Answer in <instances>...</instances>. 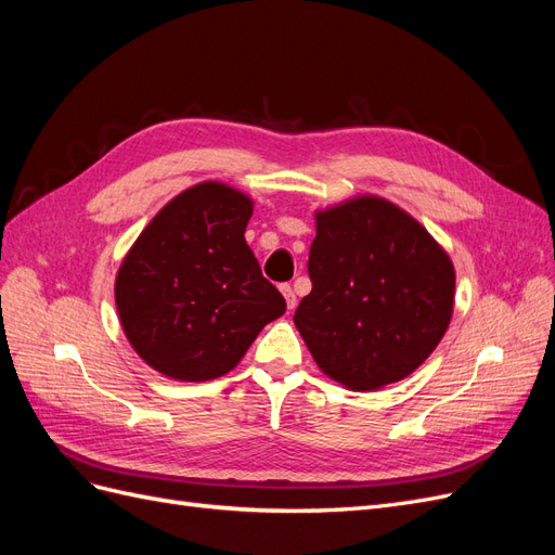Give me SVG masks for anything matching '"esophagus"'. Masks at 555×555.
Returning <instances> with one entry per match:
<instances>
[{
  "label": "esophagus",
  "instance_id": "34e87169",
  "mask_svg": "<svg viewBox=\"0 0 555 555\" xmlns=\"http://www.w3.org/2000/svg\"><path fill=\"white\" fill-rule=\"evenodd\" d=\"M280 292H282L284 300H287V308H289V310H294V308H296V294H294V289L289 287V284H282Z\"/></svg>",
  "mask_w": 555,
  "mask_h": 555
}]
</instances>
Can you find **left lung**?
<instances>
[{
    "mask_svg": "<svg viewBox=\"0 0 555 555\" xmlns=\"http://www.w3.org/2000/svg\"><path fill=\"white\" fill-rule=\"evenodd\" d=\"M314 227L312 292L294 324L319 371L351 391L405 379L451 322L456 271L444 247L375 194L317 210Z\"/></svg>",
    "mask_w": 555,
    "mask_h": 555,
    "instance_id": "left-lung-1",
    "label": "left lung"
}]
</instances>
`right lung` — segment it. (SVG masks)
<instances>
[{
    "instance_id": "1",
    "label": "right lung",
    "mask_w": 555,
    "mask_h": 555,
    "mask_svg": "<svg viewBox=\"0 0 555 555\" xmlns=\"http://www.w3.org/2000/svg\"><path fill=\"white\" fill-rule=\"evenodd\" d=\"M251 210L245 192L198 182L129 247L115 275V306L129 345L157 373L178 382L222 377L287 310L245 243Z\"/></svg>"
}]
</instances>
